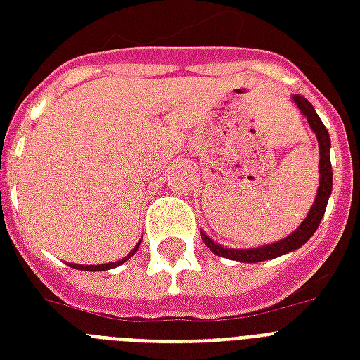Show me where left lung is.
<instances>
[{
  "label": "left lung",
  "instance_id": "obj_1",
  "mask_svg": "<svg viewBox=\"0 0 360 360\" xmlns=\"http://www.w3.org/2000/svg\"><path fill=\"white\" fill-rule=\"evenodd\" d=\"M295 104L299 106L302 114L307 115L308 123L312 127V130L318 136L319 143V191L318 196H316V202H314L310 213L302 224L297 228L290 237L278 240V243H273V245L259 246V248H246V250H236V248H224V246L217 245L214 240L209 239L205 233H202L203 243L211 248V250L217 254V256L228 257V259H236V262H245V263H256V262H265V259H273V257H278L282 254H288V252L295 250L299 246H302L310 237L314 236V231L318 230L319 222L323 219L325 209H327V202H329L330 188H333V168H330V138L329 132L325 129V124L321 123V120L316 114V110L307 98L297 95L293 97Z\"/></svg>",
  "mask_w": 360,
  "mask_h": 360
}]
</instances>
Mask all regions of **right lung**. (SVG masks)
<instances>
[{"label": "right lung", "instance_id": "1", "mask_svg": "<svg viewBox=\"0 0 360 360\" xmlns=\"http://www.w3.org/2000/svg\"><path fill=\"white\" fill-rule=\"evenodd\" d=\"M138 246H140V243L134 246V250L130 252L129 256H124L123 259H120V262H114V263H106V265H70V267H75V269H80V271H106V269H114L117 267V265H121V263H124L127 259H129L132 254H134L136 250H138Z\"/></svg>", "mask_w": 360, "mask_h": 360}]
</instances>
